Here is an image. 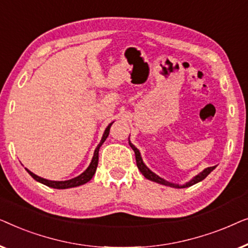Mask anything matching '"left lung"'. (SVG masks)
<instances>
[{
	"mask_svg": "<svg viewBox=\"0 0 248 248\" xmlns=\"http://www.w3.org/2000/svg\"><path fill=\"white\" fill-rule=\"evenodd\" d=\"M130 145H131V148L133 149V151H134V154H135V160H137V166H138V168L140 169V171L142 172V175H143L145 178L150 179V181H152V182L159 183V184H162V185H166V186H170V187L184 188V187H188V186L194 185V184H196V183L203 181V179H204V178L206 177V176H208V175L210 174V172H211V171L213 170V169L216 168V166H213V167L205 168L204 170H203L202 172H200V174H199L198 176H195V177L193 178L192 181H189L188 183H186V184H184V185L172 184V183H169V182H167V181H165V179H162V178L159 177L158 175H155V172H152V171L150 170V169H149V168L147 167V166H145V165L143 164V161H142V158H141V155H140V152H139L138 149L135 148L134 145L131 143V142H130Z\"/></svg>",
	"mask_w": 248,
	"mask_h": 248,
	"instance_id": "obj_1",
	"label": "left lung"
}]
</instances>
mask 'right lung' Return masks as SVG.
Instances as JSON below:
<instances>
[{
  "label": "right lung",
  "mask_w": 248,
  "mask_h": 248,
  "mask_svg": "<svg viewBox=\"0 0 248 248\" xmlns=\"http://www.w3.org/2000/svg\"><path fill=\"white\" fill-rule=\"evenodd\" d=\"M110 123L108 125L106 130L104 132V135L103 138H101V141L100 143L98 144V147L96 148V150H94V154H93V160H91L89 167H88L86 170H84L82 174L80 176H78L76 178H72V179H69V181H63V182H55V181H48V179H45V178H42L39 177V176H37L31 172L30 170L27 169V171L29 172L30 176L33 179H36L37 182L42 183V184L48 186V187H52V188H57V189H63V188H70V187H76V186H80V185H83L86 184L87 182H89L91 178H93V176L94 175V172H96V169H97V166H98V155H99V148L101 147V144L104 143L105 140H106L108 134H109V130H110V126H111Z\"/></svg>",
  "instance_id": "obj_1"
}]
</instances>
